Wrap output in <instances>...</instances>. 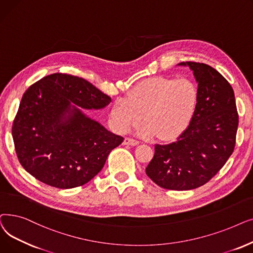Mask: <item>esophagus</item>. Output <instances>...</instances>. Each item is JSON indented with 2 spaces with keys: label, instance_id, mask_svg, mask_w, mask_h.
<instances>
[{
  "label": "esophagus",
  "instance_id": "34e87169",
  "mask_svg": "<svg viewBox=\"0 0 253 253\" xmlns=\"http://www.w3.org/2000/svg\"><path fill=\"white\" fill-rule=\"evenodd\" d=\"M124 144L125 145H131V146H136L139 144V141L133 139V138H125V141H124Z\"/></svg>",
  "mask_w": 253,
  "mask_h": 253
}]
</instances>
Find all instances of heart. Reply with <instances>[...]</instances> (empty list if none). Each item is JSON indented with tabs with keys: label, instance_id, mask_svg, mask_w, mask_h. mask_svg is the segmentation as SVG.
Listing matches in <instances>:
<instances>
[{
	"label": "heart",
	"instance_id": "1",
	"mask_svg": "<svg viewBox=\"0 0 253 253\" xmlns=\"http://www.w3.org/2000/svg\"><path fill=\"white\" fill-rule=\"evenodd\" d=\"M199 101L197 84L186 77L158 76L143 80L111 110L116 128L126 133L143 122L140 135L160 140L178 137L187 127Z\"/></svg>",
	"mask_w": 253,
	"mask_h": 253
}]
</instances>
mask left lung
I'll list each match as a JSON object with an SVG mask.
<instances>
[{
    "label": "left lung",
    "mask_w": 253,
    "mask_h": 253,
    "mask_svg": "<svg viewBox=\"0 0 253 253\" xmlns=\"http://www.w3.org/2000/svg\"><path fill=\"white\" fill-rule=\"evenodd\" d=\"M179 65L194 72L199 90L197 109L175 142L154 146L146 174L163 188L188 190L206 184L232 155L239 115L233 87L218 71L203 63Z\"/></svg>",
    "instance_id": "left-lung-1"
}]
</instances>
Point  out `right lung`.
<instances>
[{
    "label": "right lung",
    "mask_w": 253,
    "mask_h": 253,
    "mask_svg": "<svg viewBox=\"0 0 253 253\" xmlns=\"http://www.w3.org/2000/svg\"><path fill=\"white\" fill-rule=\"evenodd\" d=\"M110 102L109 95L73 75L54 73L34 83L23 93L12 126L23 169L56 188L90 181L124 138L87 117L77 106L98 110Z\"/></svg>",
    "instance_id": "1"
}]
</instances>
